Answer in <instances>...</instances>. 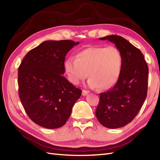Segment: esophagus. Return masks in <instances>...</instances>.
Instances as JSON below:
<instances>
[{"label":"esophagus","mask_w":160,"mask_h":160,"mask_svg":"<svg viewBox=\"0 0 160 160\" xmlns=\"http://www.w3.org/2000/svg\"><path fill=\"white\" fill-rule=\"evenodd\" d=\"M89 93V91H86V90H83V91H82V95H83V96H85V95H88V93Z\"/></svg>","instance_id":"obj_1"}]
</instances>
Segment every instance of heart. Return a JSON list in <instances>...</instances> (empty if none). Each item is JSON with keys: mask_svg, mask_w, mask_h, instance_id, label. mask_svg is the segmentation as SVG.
<instances>
[{"mask_svg": "<svg viewBox=\"0 0 160 160\" xmlns=\"http://www.w3.org/2000/svg\"><path fill=\"white\" fill-rule=\"evenodd\" d=\"M122 63V56L117 47H90L77 53V58H67L64 67L71 83L77 85L89 75L91 88L108 89L117 83Z\"/></svg>", "mask_w": 160, "mask_h": 160, "instance_id": "heart-1", "label": "heart"}]
</instances>
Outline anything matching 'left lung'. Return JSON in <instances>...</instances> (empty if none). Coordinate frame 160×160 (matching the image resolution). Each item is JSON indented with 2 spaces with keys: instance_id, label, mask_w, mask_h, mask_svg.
Masks as SVG:
<instances>
[{
  "instance_id": "8db88e82",
  "label": "left lung",
  "mask_w": 160,
  "mask_h": 160,
  "mask_svg": "<svg viewBox=\"0 0 160 160\" xmlns=\"http://www.w3.org/2000/svg\"><path fill=\"white\" fill-rule=\"evenodd\" d=\"M99 39L114 43L122 54L123 63L113 88L99 94L95 115L104 127L119 128L132 122L144 103L148 93V67L142 52L122 37L109 35Z\"/></svg>"
}]
</instances>
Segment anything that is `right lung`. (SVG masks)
Listing matches in <instances>:
<instances>
[{
    "label": "right lung",
    "mask_w": 160,
    "mask_h": 160,
    "mask_svg": "<svg viewBox=\"0 0 160 160\" xmlns=\"http://www.w3.org/2000/svg\"><path fill=\"white\" fill-rule=\"evenodd\" d=\"M79 42L47 41L28 52L18 67V95L28 117L48 129L64 125L82 91L65 73V56Z\"/></svg>",
    "instance_id": "right-lung-1"
}]
</instances>
